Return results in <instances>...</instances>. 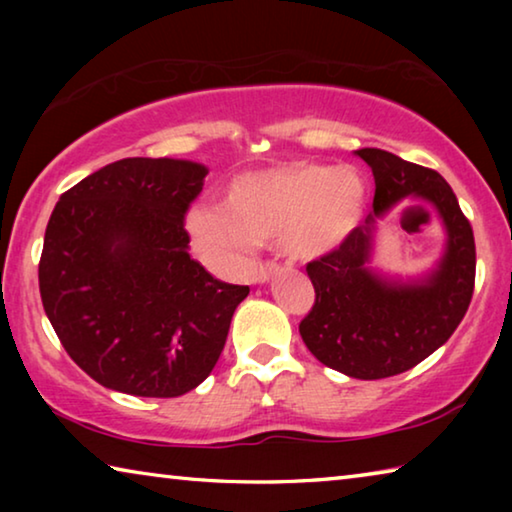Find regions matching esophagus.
Wrapping results in <instances>:
<instances>
[{
    "label": "esophagus",
    "mask_w": 512,
    "mask_h": 512,
    "mask_svg": "<svg viewBox=\"0 0 512 512\" xmlns=\"http://www.w3.org/2000/svg\"><path fill=\"white\" fill-rule=\"evenodd\" d=\"M280 271H282V266L277 264V262H271V259H268V262L259 264V271H257V277H255V280H257V282H268V280H271L273 275H277Z\"/></svg>",
    "instance_id": "1"
}]
</instances>
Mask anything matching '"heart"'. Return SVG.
Here are the masks:
<instances>
[{"label": "heart", "mask_w": 512, "mask_h": 512, "mask_svg": "<svg viewBox=\"0 0 512 512\" xmlns=\"http://www.w3.org/2000/svg\"><path fill=\"white\" fill-rule=\"evenodd\" d=\"M366 207V185L348 167L284 162L232 178L223 207L205 205L189 216L196 246L214 262L239 264L255 244L316 259L348 239Z\"/></svg>", "instance_id": "obj_1"}]
</instances>
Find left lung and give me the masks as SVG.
Listing matches in <instances>:
<instances>
[{
    "label": "left lung",
    "mask_w": 512,
    "mask_h": 512,
    "mask_svg": "<svg viewBox=\"0 0 512 512\" xmlns=\"http://www.w3.org/2000/svg\"><path fill=\"white\" fill-rule=\"evenodd\" d=\"M375 176L366 223L332 253L307 264L316 300L300 320L309 352L354 379H384L436 352L461 323L474 293V232L456 194L438 171L381 149H359ZM404 195H418L444 216L450 239L439 271L420 285H388L365 268L374 216Z\"/></svg>",
    "instance_id": "8db88e82"
}]
</instances>
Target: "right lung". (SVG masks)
Here are the masks:
<instances>
[{"label": "right lung", "mask_w": 512, "mask_h": 512, "mask_svg": "<svg viewBox=\"0 0 512 512\" xmlns=\"http://www.w3.org/2000/svg\"><path fill=\"white\" fill-rule=\"evenodd\" d=\"M203 164L124 158L60 196L38 264L65 352L112 391L178 397L210 375L248 287L189 255L185 216Z\"/></svg>", "instance_id": "add662e5"}]
</instances>
